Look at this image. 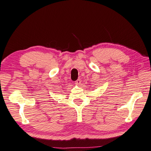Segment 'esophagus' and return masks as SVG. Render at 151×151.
Returning a JSON list of instances; mask_svg holds the SVG:
<instances>
[{
  "instance_id": "esophagus-1",
  "label": "esophagus",
  "mask_w": 151,
  "mask_h": 151,
  "mask_svg": "<svg viewBox=\"0 0 151 151\" xmlns=\"http://www.w3.org/2000/svg\"><path fill=\"white\" fill-rule=\"evenodd\" d=\"M81 79H78V80H76V81H75V84L76 85H79V84H81Z\"/></svg>"
}]
</instances>
